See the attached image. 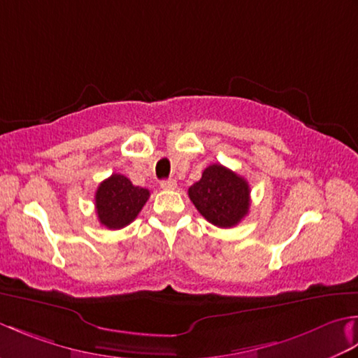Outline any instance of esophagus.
I'll return each mask as SVG.
<instances>
[{"mask_svg": "<svg viewBox=\"0 0 358 358\" xmlns=\"http://www.w3.org/2000/svg\"><path fill=\"white\" fill-rule=\"evenodd\" d=\"M159 186L169 191V189H175V187H177V181H175V180H163V181H161V183H159Z\"/></svg>", "mask_w": 358, "mask_h": 358, "instance_id": "34e87169", "label": "esophagus"}]
</instances>
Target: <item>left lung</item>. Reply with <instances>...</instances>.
Wrapping results in <instances>:
<instances>
[{
  "mask_svg": "<svg viewBox=\"0 0 358 358\" xmlns=\"http://www.w3.org/2000/svg\"><path fill=\"white\" fill-rule=\"evenodd\" d=\"M187 194L197 211L219 228L236 227L250 211L248 181L222 164L208 166Z\"/></svg>",
  "mask_w": 358,
  "mask_h": 358,
  "instance_id": "8db88e82",
  "label": "left lung"
}]
</instances>
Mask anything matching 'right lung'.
<instances>
[{
	"label": "right lung",
	"mask_w": 358,
	"mask_h": 358,
	"mask_svg": "<svg viewBox=\"0 0 358 358\" xmlns=\"http://www.w3.org/2000/svg\"><path fill=\"white\" fill-rule=\"evenodd\" d=\"M150 192L133 186L121 173H113L103 180L96 191L94 206L101 225L108 229H121L136 219Z\"/></svg>",
	"instance_id": "right-lung-1"
}]
</instances>
